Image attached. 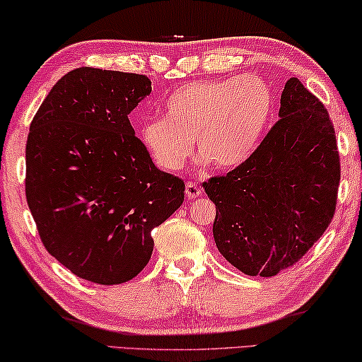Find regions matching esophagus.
I'll use <instances>...</instances> for the list:
<instances>
[{
  "mask_svg": "<svg viewBox=\"0 0 362 362\" xmlns=\"http://www.w3.org/2000/svg\"><path fill=\"white\" fill-rule=\"evenodd\" d=\"M186 195L189 200H194L202 195V189H200L195 182H187L186 185Z\"/></svg>",
  "mask_w": 362,
  "mask_h": 362,
  "instance_id": "34e87169",
  "label": "esophagus"
}]
</instances>
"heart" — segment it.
<instances>
[{
	"label": "heart",
	"instance_id": "obj_1",
	"mask_svg": "<svg viewBox=\"0 0 362 362\" xmlns=\"http://www.w3.org/2000/svg\"><path fill=\"white\" fill-rule=\"evenodd\" d=\"M274 112V94L258 76H229L177 88L163 105V118L139 128V139L160 168L186 163L195 139L211 167L233 170L258 151Z\"/></svg>",
	"mask_w": 362,
	"mask_h": 362
}]
</instances>
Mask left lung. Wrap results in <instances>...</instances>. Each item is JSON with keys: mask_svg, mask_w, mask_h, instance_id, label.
<instances>
[{"mask_svg": "<svg viewBox=\"0 0 362 362\" xmlns=\"http://www.w3.org/2000/svg\"><path fill=\"white\" fill-rule=\"evenodd\" d=\"M339 182L329 112L293 76L284 86L279 120L253 157L202 185L216 205L218 250L248 276L290 268L329 228Z\"/></svg>", "mask_w": 362, "mask_h": 362, "instance_id": "8db88e82", "label": "left lung"}]
</instances>
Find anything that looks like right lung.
<instances>
[{
	"mask_svg": "<svg viewBox=\"0 0 362 362\" xmlns=\"http://www.w3.org/2000/svg\"><path fill=\"white\" fill-rule=\"evenodd\" d=\"M151 91L146 75L75 69L52 86L28 133L25 195L41 242L100 286L144 269L152 229L185 200V181L153 165L129 123Z\"/></svg>",
	"mask_w": 362,
	"mask_h": 362,
	"instance_id": "obj_1",
	"label": "right lung"
}]
</instances>
